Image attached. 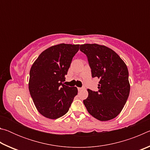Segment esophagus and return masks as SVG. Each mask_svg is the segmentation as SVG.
Wrapping results in <instances>:
<instances>
[{
  "label": "esophagus",
  "instance_id": "obj_1",
  "mask_svg": "<svg viewBox=\"0 0 150 150\" xmlns=\"http://www.w3.org/2000/svg\"><path fill=\"white\" fill-rule=\"evenodd\" d=\"M77 88H78V91H81V90L83 89V88L82 87H78Z\"/></svg>",
  "mask_w": 150,
  "mask_h": 150
}]
</instances>
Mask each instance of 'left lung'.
<instances>
[{
  "label": "left lung",
  "mask_w": 150,
  "mask_h": 150,
  "mask_svg": "<svg viewBox=\"0 0 150 150\" xmlns=\"http://www.w3.org/2000/svg\"><path fill=\"white\" fill-rule=\"evenodd\" d=\"M80 51L86 55L92 77L100 79L98 91L88 89V96L83 100L88 113L100 121L116 117L130 93L128 70L119 55L105 45L83 44Z\"/></svg>",
  "instance_id": "obj_1"
}]
</instances>
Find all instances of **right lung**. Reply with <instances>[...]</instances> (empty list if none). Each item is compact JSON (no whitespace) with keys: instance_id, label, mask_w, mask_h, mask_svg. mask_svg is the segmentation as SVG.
<instances>
[{"instance_id":"obj_1","label":"right lung","mask_w":150,"mask_h":150,"mask_svg":"<svg viewBox=\"0 0 150 150\" xmlns=\"http://www.w3.org/2000/svg\"><path fill=\"white\" fill-rule=\"evenodd\" d=\"M79 45L61 44L44 51L30 71L29 91L39 112L57 119L69 110L77 95L75 87L63 84Z\"/></svg>"}]
</instances>
